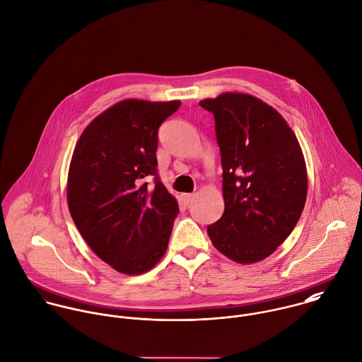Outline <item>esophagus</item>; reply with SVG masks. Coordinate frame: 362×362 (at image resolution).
<instances>
[{"mask_svg":"<svg viewBox=\"0 0 362 362\" xmlns=\"http://www.w3.org/2000/svg\"><path fill=\"white\" fill-rule=\"evenodd\" d=\"M193 199H194V194L193 193H187V194H182V200H183V203L186 204V206H189V204H192V202H193Z\"/></svg>","mask_w":362,"mask_h":362,"instance_id":"34e87169","label":"esophagus"}]
</instances>
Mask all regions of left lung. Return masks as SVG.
I'll return each mask as SVG.
<instances>
[{"mask_svg": "<svg viewBox=\"0 0 362 362\" xmlns=\"http://www.w3.org/2000/svg\"><path fill=\"white\" fill-rule=\"evenodd\" d=\"M200 106L216 119L225 210L209 236L228 259L257 263L287 239L308 193L305 158L284 117L262 99L225 92Z\"/></svg>", "mask_w": 362, "mask_h": 362, "instance_id": "8db88e82", "label": "left lung"}]
</instances>
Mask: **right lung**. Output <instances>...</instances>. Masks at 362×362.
I'll use <instances>...</instances> for the list:
<instances>
[{
	"instance_id": "right-lung-1",
	"label": "right lung",
	"mask_w": 362,
	"mask_h": 362,
	"mask_svg": "<svg viewBox=\"0 0 362 362\" xmlns=\"http://www.w3.org/2000/svg\"><path fill=\"white\" fill-rule=\"evenodd\" d=\"M180 100L124 99L95 117L75 145L69 210L88 246L119 273L137 276L165 255L176 199L156 175L158 129ZM156 176L147 187L146 177Z\"/></svg>"
}]
</instances>
